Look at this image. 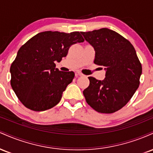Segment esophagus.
<instances>
[{
	"instance_id": "obj_1",
	"label": "esophagus",
	"mask_w": 153,
	"mask_h": 153,
	"mask_svg": "<svg viewBox=\"0 0 153 153\" xmlns=\"http://www.w3.org/2000/svg\"><path fill=\"white\" fill-rule=\"evenodd\" d=\"M77 74H78V75H79V76H82V75H83V74H82V73H80V71H78V72H77Z\"/></svg>"
}]
</instances>
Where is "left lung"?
<instances>
[{"mask_svg": "<svg viewBox=\"0 0 153 153\" xmlns=\"http://www.w3.org/2000/svg\"><path fill=\"white\" fill-rule=\"evenodd\" d=\"M94 47V63L104 67L103 80L88 77L83 91L88 104L99 113L111 114L131 99L140 85L142 65L132 45L116 31L103 29L81 32Z\"/></svg>", "mask_w": 153, "mask_h": 153, "instance_id": "8db88e82", "label": "left lung"}]
</instances>
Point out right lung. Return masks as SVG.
I'll return each mask as SVG.
<instances>
[{"label": "right lung", "mask_w": 153, "mask_h": 153, "mask_svg": "<svg viewBox=\"0 0 153 153\" xmlns=\"http://www.w3.org/2000/svg\"><path fill=\"white\" fill-rule=\"evenodd\" d=\"M78 31H44L19 49L10 68V85L20 101L29 109L43 111L59 102L75 73L59 71L54 62L66 57L70 47L82 42Z\"/></svg>", "instance_id": "obj_1"}]
</instances>
